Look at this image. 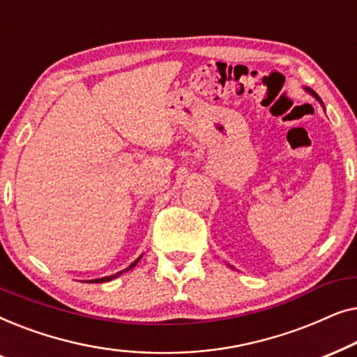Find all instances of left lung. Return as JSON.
I'll return each mask as SVG.
<instances>
[{"label":"left lung","instance_id":"1","mask_svg":"<svg viewBox=\"0 0 357 357\" xmlns=\"http://www.w3.org/2000/svg\"><path fill=\"white\" fill-rule=\"evenodd\" d=\"M305 91H307V92H310V94H312V96H314V97H315V99H317V100H319V102H320V104H321V100H320V97H319V96H317V94H315V92H314V91H312V89H309V87H305Z\"/></svg>","mask_w":357,"mask_h":357}]
</instances>
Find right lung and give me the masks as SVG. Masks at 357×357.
<instances>
[{"instance_id":"right-lung-1","label":"right lung","mask_w":357,"mask_h":357,"mask_svg":"<svg viewBox=\"0 0 357 357\" xmlns=\"http://www.w3.org/2000/svg\"><path fill=\"white\" fill-rule=\"evenodd\" d=\"M141 258V257H139ZM139 258H138V260H135L133 263H131V265L128 266V268H126V270H123V271H128V270H131V268H133V266H136V263H138L139 261ZM123 271H120V273H116V275H112V276H105V278H99V280H91L89 282H107V281H112V280H114V278H116V276H120L121 275V273H123Z\"/></svg>"}]
</instances>
